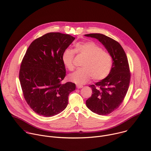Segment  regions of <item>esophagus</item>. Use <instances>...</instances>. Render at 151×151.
Masks as SVG:
<instances>
[{"label":"esophagus","mask_w":151,"mask_h":151,"mask_svg":"<svg viewBox=\"0 0 151 151\" xmlns=\"http://www.w3.org/2000/svg\"><path fill=\"white\" fill-rule=\"evenodd\" d=\"M83 87V85H79V84H77L76 85V88H82Z\"/></svg>","instance_id":"1"}]
</instances>
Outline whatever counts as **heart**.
Segmentation results:
<instances>
[{"label":"heart","mask_w":151,"mask_h":151,"mask_svg":"<svg viewBox=\"0 0 151 151\" xmlns=\"http://www.w3.org/2000/svg\"><path fill=\"white\" fill-rule=\"evenodd\" d=\"M75 53L85 56L81 66L76 72L69 75V79L78 84L87 82L91 77L94 80L104 79L108 76L112 68V57L109 52L93 41L78 42L75 51L67 48L61 54L64 66L70 71L75 69L73 63Z\"/></svg>","instance_id":"b5f03b06"}]
</instances>
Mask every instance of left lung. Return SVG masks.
Listing matches in <instances>:
<instances>
[{
	"label": "left lung",
	"mask_w": 151,
	"mask_h": 151,
	"mask_svg": "<svg viewBox=\"0 0 151 151\" xmlns=\"http://www.w3.org/2000/svg\"><path fill=\"white\" fill-rule=\"evenodd\" d=\"M85 36L98 39L112 57V68L109 75L89 86L93 94L86 101L87 106L92 112L100 115H108L118 108L128 90L131 73L127 57L115 40L100 33Z\"/></svg>",
	"instance_id": "1"
}]
</instances>
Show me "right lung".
Masks as SVG:
<instances>
[{
  "label": "right lung",
  "instance_id": "1",
  "mask_svg": "<svg viewBox=\"0 0 151 151\" xmlns=\"http://www.w3.org/2000/svg\"><path fill=\"white\" fill-rule=\"evenodd\" d=\"M74 40L68 34L48 33L32 42L21 61L19 79L24 97L40 115L50 117L64 111L76 88L73 82L61 83L66 75L61 54Z\"/></svg>",
  "mask_w": 151,
  "mask_h": 151
}]
</instances>
